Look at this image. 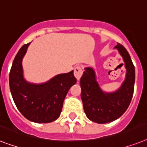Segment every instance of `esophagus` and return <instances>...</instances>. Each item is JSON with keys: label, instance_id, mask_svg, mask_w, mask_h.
<instances>
[{"label": "esophagus", "instance_id": "obj_1", "mask_svg": "<svg viewBox=\"0 0 147 147\" xmlns=\"http://www.w3.org/2000/svg\"><path fill=\"white\" fill-rule=\"evenodd\" d=\"M82 75H83V70H82V68L80 66H77L74 68V76L77 78V80H80V77H82Z\"/></svg>", "mask_w": 147, "mask_h": 147}]
</instances>
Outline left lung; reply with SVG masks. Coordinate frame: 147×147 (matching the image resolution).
<instances>
[{
  "mask_svg": "<svg viewBox=\"0 0 147 147\" xmlns=\"http://www.w3.org/2000/svg\"><path fill=\"white\" fill-rule=\"evenodd\" d=\"M123 58L126 75L121 86L115 92H104L96 80L92 67H85L80 78L81 99L84 112L90 121L105 124L118 119L128 108L134 94L135 68L130 55L123 45L115 47Z\"/></svg>",
  "mask_w": 147,
  "mask_h": 147,
  "instance_id": "left-lung-1",
  "label": "left lung"
}]
</instances>
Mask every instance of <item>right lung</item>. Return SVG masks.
<instances>
[{
    "instance_id": "obj_1",
    "label": "right lung",
    "mask_w": 147,
    "mask_h": 147,
    "mask_svg": "<svg viewBox=\"0 0 147 147\" xmlns=\"http://www.w3.org/2000/svg\"><path fill=\"white\" fill-rule=\"evenodd\" d=\"M29 45L30 42L21 47L13 60L9 75L10 92L16 106L26 119L50 123L60 116L64 98L77 79L72 70L56 75L43 83L26 80L22 62Z\"/></svg>"
}]
</instances>
